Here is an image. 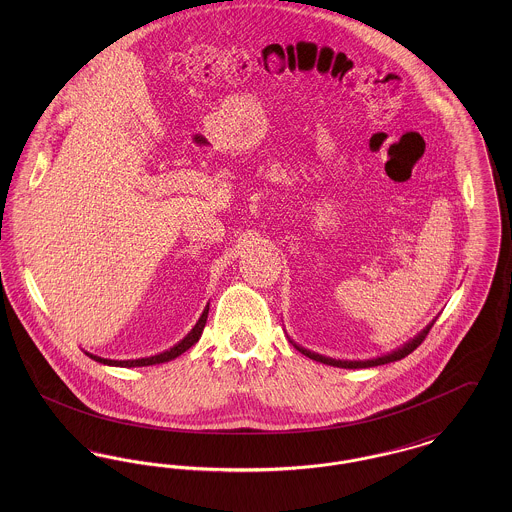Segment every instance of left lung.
Returning a JSON list of instances; mask_svg holds the SVG:
<instances>
[{
    "label": "left lung",
    "mask_w": 512,
    "mask_h": 512,
    "mask_svg": "<svg viewBox=\"0 0 512 512\" xmlns=\"http://www.w3.org/2000/svg\"><path fill=\"white\" fill-rule=\"evenodd\" d=\"M434 322H436V320H432L418 336H414L413 340L407 341L403 347L391 351L388 355H382V357H378V359H368V361H336V359H330V357L313 353V351H309V349H305V347H301V345H297V343H293V341L292 343L293 347H295L297 351H301L305 357H309V359H313V361H318V363H322V365L338 366V368H368V366L388 365V363H393V361H401L403 357H407L409 353H413L414 349L428 336V332H430V328L434 326Z\"/></svg>",
    "instance_id": "8db88e82"
}]
</instances>
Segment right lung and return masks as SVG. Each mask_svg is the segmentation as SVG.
Wrapping results in <instances>:
<instances>
[{"instance_id": "1", "label": "right lung", "mask_w": 512, "mask_h": 512, "mask_svg": "<svg viewBox=\"0 0 512 512\" xmlns=\"http://www.w3.org/2000/svg\"><path fill=\"white\" fill-rule=\"evenodd\" d=\"M207 315H209V305L205 307V311L201 313V317L199 320L195 322L194 328H192V332L184 338L182 341H178L174 347L171 349H167V351H163V353H159V355H153V357H146V359H132V361H111V359H103V357H98V355H92V353H86L90 359H94V361H98L101 365H109V366H124V368H132V366H149V365H159V363H169L172 359H176L178 355H182L184 351H188L194 343H197V340L201 338V332H203V328H205V322H207Z\"/></svg>"}]
</instances>
